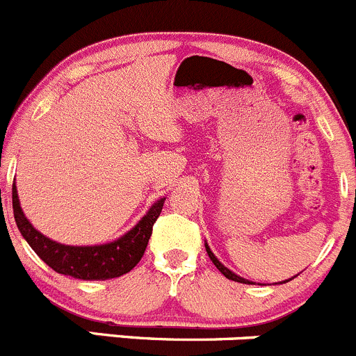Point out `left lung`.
<instances>
[{
    "mask_svg": "<svg viewBox=\"0 0 356 356\" xmlns=\"http://www.w3.org/2000/svg\"><path fill=\"white\" fill-rule=\"evenodd\" d=\"M205 250H207V254H209V259L212 260V264H214L216 267H218L219 270H221V274H225L226 277H228V280H232V281H236V283H245V284H254V283H250V281L248 280H243V277H240V276H236V274L234 273H232V270L228 269V267H225L222 266L221 262H219L218 259H216V255L212 254L211 252V248L207 247V243H205ZM288 281H291V280H288ZM288 281H283V283H288Z\"/></svg>",
    "mask_w": 356,
    "mask_h": 356,
    "instance_id": "8db88e82",
    "label": "left lung"
}]
</instances>
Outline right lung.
I'll return each mask as SVG.
<instances>
[{"label": "right lung", "instance_id": "right-lung-1", "mask_svg": "<svg viewBox=\"0 0 356 356\" xmlns=\"http://www.w3.org/2000/svg\"><path fill=\"white\" fill-rule=\"evenodd\" d=\"M13 200V216L22 236L27 240L32 250L41 257L47 266L56 273L72 276L75 280H111V277L123 276L130 273L144 255L147 248L149 238L152 234V226L163 211V204L166 199L157 200L149 209L147 214L138 221L135 228H131L120 240L111 241L106 245H94V247H72V245H61L49 240L41 234L34 226L29 222L22 212L18 202L17 186L13 183L12 188Z\"/></svg>", "mask_w": 356, "mask_h": 356}]
</instances>
